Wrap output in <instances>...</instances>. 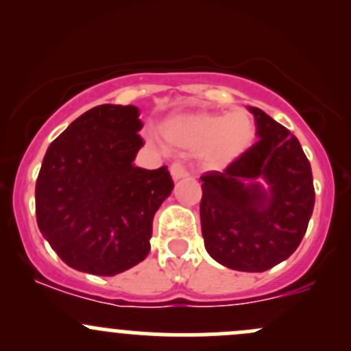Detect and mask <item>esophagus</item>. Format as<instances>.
<instances>
[{"mask_svg": "<svg viewBox=\"0 0 351 351\" xmlns=\"http://www.w3.org/2000/svg\"><path fill=\"white\" fill-rule=\"evenodd\" d=\"M169 173H171V178L175 180V182H178V180L186 178V176H189L186 169L183 168L182 165H178V162H176V165H171V168H169Z\"/></svg>", "mask_w": 351, "mask_h": 351, "instance_id": "esophagus-1", "label": "esophagus"}]
</instances>
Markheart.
<instances>
[{"label": "heart", "mask_w": 351, "mask_h": 351, "mask_svg": "<svg viewBox=\"0 0 351 351\" xmlns=\"http://www.w3.org/2000/svg\"><path fill=\"white\" fill-rule=\"evenodd\" d=\"M162 144L171 151L197 153L202 168L219 171L250 151L256 122L244 108L219 112L173 113L159 123ZM151 141H156L151 136Z\"/></svg>", "instance_id": "obj_1"}]
</instances>
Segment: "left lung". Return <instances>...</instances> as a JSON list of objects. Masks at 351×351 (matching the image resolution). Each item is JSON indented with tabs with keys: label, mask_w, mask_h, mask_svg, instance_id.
<instances>
[{
	"label": "left lung",
	"mask_w": 351,
	"mask_h": 351,
	"mask_svg": "<svg viewBox=\"0 0 351 351\" xmlns=\"http://www.w3.org/2000/svg\"><path fill=\"white\" fill-rule=\"evenodd\" d=\"M256 144L224 171L202 176L205 250L238 271H265L297 250L314 208L311 165L299 139L256 107Z\"/></svg>",
	"instance_id": "obj_1"
}]
</instances>
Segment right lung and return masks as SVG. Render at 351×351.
I'll return each instance as SVG.
<instances>
[{
  "label": "right lung",
  "mask_w": 351,
  "mask_h": 351,
  "mask_svg": "<svg viewBox=\"0 0 351 351\" xmlns=\"http://www.w3.org/2000/svg\"><path fill=\"white\" fill-rule=\"evenodd\" d=\"M139 108L98 105L49 146L35 185L42 236L66 265L101 277L149 254L153 219L171 195L166 166L137 168Z\"/></svg>",
  "instance_id": "add662e5"
}]
</instances>
